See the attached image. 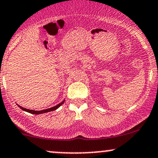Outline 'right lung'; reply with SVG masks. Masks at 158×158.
<instances>
[{"label": "right lung", "mask_w": 158, "mask_h": 158, "mask_svg": "<svg viewBox=\"0 0 158 158\" xmlns=\"http://www.w3.org/2000/svg\"><path fill=\"white\" fill-rule=\"evenodd\" d=\"M65 100H64L63 101L60 102L59 104L53 107H51V108H48V109H46V110H40V111H36V110H27V109L26 108H23V107H22L21 106L18 105V106L19 107L20 109H22V110L25 111V112H29V113H31V114H34V115H39V114H43V113H46V112H52V111H54V110H56L57 109H58L59 107L61 106L62 104L64 103V102Z\"/></svg>", "instance_id": "right-lung-1"}]
</instances>
